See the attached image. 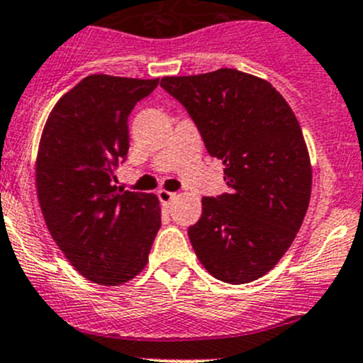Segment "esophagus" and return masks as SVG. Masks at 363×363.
Listing matches in <instances>:
<instances>
[{
  "mask_svg": "<svg viewBox=\"0 0 363 363\" xmlns=\"http://www.w3.org/2000/svg\"><path fill=\"white\" fill-rule=\"evenodd\" d=\"M175 193H172V191H167V189H160L158 191V199L161 200V203H164V205H168L172 202V200H175Z\"/></svg>",
  "mask_w": 363,
  "mask_h": 363,
  "instance_id": "34e87169",
  "label": "esophagus"
}]
</instances>
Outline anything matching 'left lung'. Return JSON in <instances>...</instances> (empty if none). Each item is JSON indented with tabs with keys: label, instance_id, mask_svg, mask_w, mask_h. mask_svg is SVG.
<instances>
[{
	"label": "left lung",
	"instance_id": "8db88e82",
	"mask_svg": "<svg viewBox=\"0 0 363 363\" xmlns=\"http://www.w3.org/2000/svg\"><path fill=\"white\" fill-rule=\"evenodd\" d=\"M225 164L228 191L203 196L188 228L208 274L230 284L265 276L294 242L311 199V161L294 111L267 80L233 68L163 77Z\"/></svg>",
	"mask_w": 363,
	"mask_h": 363
}]
</instances>
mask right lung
Here are the masks:
<instances>
[{"instance_id":"obj_1","label":"right lung","mask_w":363,"mask_h":363,"mask_svg":"<svg viewBox=\"0 0 363 363\" xmlns=\"http://www.w3.org/2000/svg\"><path fill=\"white\" fill-rule=\"evenodd\" d=\"M158 84L86 77L57 101L40 140L36 189L47 228L75 270L105 286L142 272L161 226L155 195L113 186L130 149L128 117Z\"/></svg>"}]
</instances>
